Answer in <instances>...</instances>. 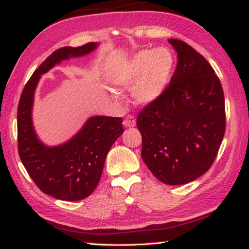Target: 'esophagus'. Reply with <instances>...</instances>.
Listing matches in <instances>:
<instances>
[{
  "label": "esophagus",
  "instance_id": "esophagus-1",
  "mask_svg": "<svg viewBox=\"0 0 249 249\" xmlns=\"http://www.w3.org/2000/svg\"><path fill=\"white\" fill-rule=\"evenodd\" d=\"M123 124L125 127H134V126L136 125V120H135V117L133 115H127L125 117Z\"/></svg>",
  "mask_w": 249,
  "mask_h": 249
}]
</instances>
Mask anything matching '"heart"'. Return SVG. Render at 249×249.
I'll use <instances>...</instances> for the list:
<instances>
[{"label": "heart", "instance_id": "obj_1", "mask_svg": "<svg viewBox=\"0 0 249 249\" xmlns=\"http://www.w3.org/2000/svg\"><path fill=\"white\" fill-rule=\"evenodd\" d=\"M174 57L169 49L141 50L116 67L111 81L117 90H132L134 102L146 107L157 101L169 83ZM112 98L120 101L121 95L112 92Z\"/></svg>", "mask_w": 249, "mask_h": 249}]
</instances>
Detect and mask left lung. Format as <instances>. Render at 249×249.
Returning <instances> with one entry per match:
<instances>
[{
    "label": "left lung",
    "mask_w": 249,
    "mask_h": 249,
    "mask_svg": "<svg viewBox=\"0 0 249 249\" xmlns=\"http://www.w3.org/2000/svg\"><path fill=\"white\" fill-rule=\"evenodd\" d=\"M178 56L170 84L137 117L142 158L169 185L191 182L210 169L225 133L220 79L205 58L179 39L168 40Z\"/></svg>",
    "instance_id": "obj_1"
}]
</instances>
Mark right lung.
Here are the masks:
<instances>
[{"label":"right lung","mask_w":249,"mask_h":249,"mask_svg":"<svg viewBox=\"0 0 249 249\" xmlns=\"http://www.w3.org/2000/svg\"><path fill=\"white\" fill-rule=\"evenodd\" d=\"M98 43L64 47L53 52L25 86L18 109V155L28 175L45 195L59 200L79 201L89 196L98 185L105 158L114 142L123 134L122 117L92 116L72 138L64 144L47 146L33 125L35 91L41 74L70 58L86 56Z\"/></svg>","instance_id":"right-lung-1"}]
</instances>
